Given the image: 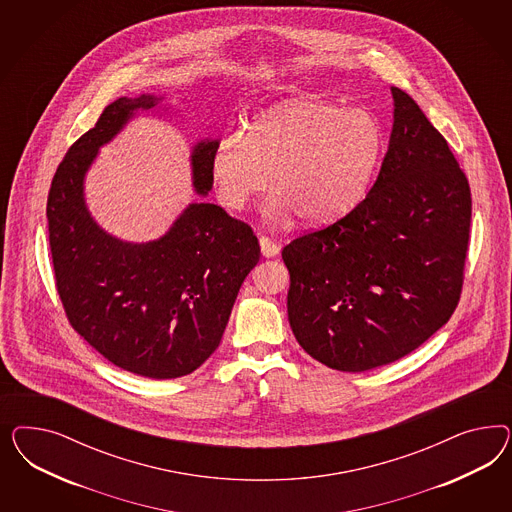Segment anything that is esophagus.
I'll list each match as a JSON object with an SVG mask.
<instances>
[{
	"instance_id": "1",
	"label": "esophagus",
	"mask_w": 512,
	"mask_h": 512,
	"mask_svg": "<svg viewBox=\"0 0 512 512\" xmlns=\"http://www.w3.org/2000/svg\"><path fill=\"white\" fill-rule=\"evenodd\" d=\"M259 244H261V251H263V257L266 259H272V257H276L279 253V246L272 240V238H268V236H261L259 238Z\"/></svg>"
}]
</instances>
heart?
I'll return each instance as SVG.
<instances>
[{
  "instance_id": "heart-1",
  "label": "heart",
  "mask_w": 512,
  "mask_h": 512,
  "mask_svg": "<svg viewBox=\"0 0 512 512\" xmlns=\"http://www.w3.org/2000/svg\"><path fill=\"white\" fill-rule=\"evenodd\" d=\"M387 148L385 129L364 109L298 97L257 116L244 131L217 140L210 178L219 204L240 212L272 182V216L298 214L326 225L357 208Z\"/></svg>"
}]
</instances>
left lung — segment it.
Instances as JSON below:
<instances>
[{
	"instance_id": "8db88e82",
	"label": "left lung",
	"mask_w": 512,
	"mask_h": 512,
	"mask_svg": "<svg viewBox=\"0 0 512 512\" xmlns=\"http://www.w3.org/2000/svg\"><path fill=\"white\" fill-rule=\"evenodd\" d=\"M390 93L387 155L366 199L281 251L296 341L338 372L409 355L449 321L462 293L467 178L419 105L400 88Z\"/></svg>"
}]
</instances>
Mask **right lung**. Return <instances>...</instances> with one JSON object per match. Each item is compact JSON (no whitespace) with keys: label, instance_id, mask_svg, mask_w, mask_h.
<instances>
[{"label":"right lung","instance_id":"obj_1","mask_svg":"<svg viewBox=\"0 0 512 512\" xmlns=\"http://www.w3.org/2000/svg\"><path fill=\"white\" fill-rule=\"evenodd\" d=\"M163 95L110 103L69 148L48 193L56 285L69 323L97 353L125 372L176 379L195 372L219 345L234 300L261 248L246 223L210 202H191L169 231L150 242L107 233L86 204L84 182L99 150L144 112L169 114ZM217 139L191 148L195 193L212 189Z\"/></svg>","mask_w":512,"mask_h":512}]
</instances>
